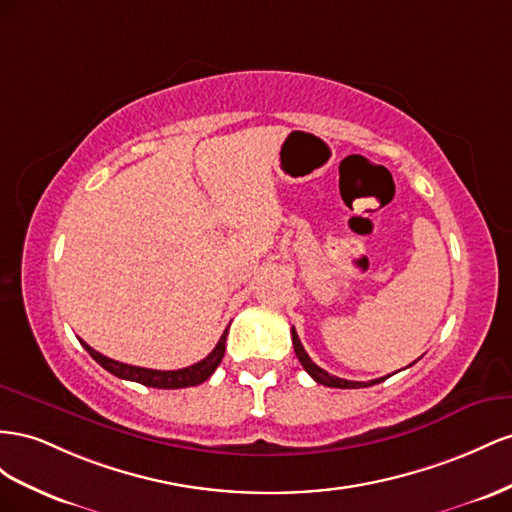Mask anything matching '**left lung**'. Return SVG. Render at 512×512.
Instances as JSON below:
<instances>
[{"label": "left lung", "instance_id": "obj_1", "mask_svg": "<svg viewBox=\"0 0 512 512\" xmlns=\"http://www.w3.org/2000/svg\"><path fill=\"white\" fill-rule=\"evenodd\" d=\"M291 341H294V349H296V356L300 360V364L304 367V371L309 373L317 384L321 386H328V388H367V386H375L379 382H384L386 377H379V379H371V382H349V379H341L337 375H330L328 371H324L321 367H317V364L309 358V354L304 352V347L298 339V332L291 328Z\"/></svg>", "mask_w": 512, "mask_h": 512}]
</instances>
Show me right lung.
I'll return each instance as SVG.
<instances>
[{"instance_id": "1", "label": "right lung", "mask_w": 512, "mask_h": 512, "mask_svg": "<svg viewBox=\"0 0 512 512\" xmlns=\"http://www.w3.org/2000/svg\"><path fill=\"white\" fill-rule=\"evenodd\" d=\"M227 332L229 328L223 332V337L218 339L216 347L212 352L199 360L197 364H191L186 369H178V371H156V369H143V367H133V364H124L118 360H111L107 356L98 354L96 349H92L85 341H81V345L87 349L102 369H107L109 373H113L115 377L120 379H128V382H137L143 386H152V388H188V386H199L206 382V379L216 371L218 364H221L223 356H225V343H227Z\"/></svg>"}]
</instances>
